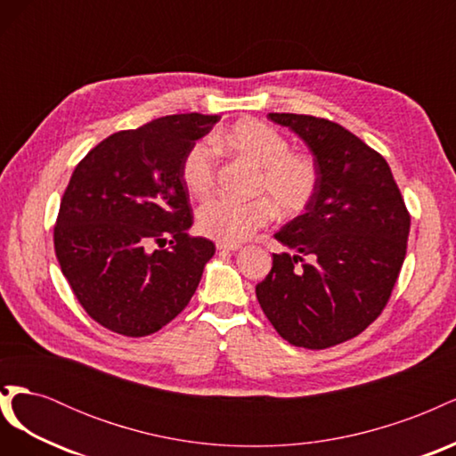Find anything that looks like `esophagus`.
I'll use <instances>...</instances> for the list:
<instances>
[{
  "label": "esophagus",
  "mask_w": 456,
  "mask_h": 456,
  "mask_svg": "<svg viewBox=\"0 0 456 456\" xmlns=\"http://www.w3.org/2000/svg\"><path fill=\"white\" fill-rule=\"evenodd\" d=\"M216 249H218V251H226V253H233V251L241 249V247H240V245H232V243L218 241V243H216Z\"/></svg>",
  "instance_id": "34e87169"
}]
</instances>
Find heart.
I'll use <instances>...</instances> for the list:
<instances>
[{
    "label": "heart",
    "instance_id": "b5f03b06",
    "mask_svg": "<svg viewBox=\"0 0 456 456\" xmlns=\"http://www.w3.org/2000/svg\"><path fill=\"white\" fill-rule=\"evenodd\" d=\"M215 146H226L245 158L258 175L256 194L249 201L213 198L198 211V228L207 238L238 245L265 228L275 215H297L305 211L317 190V167L310 156L289 151L285 136L258 119H241L228 133L218 134ZM216 178V151L213 144L200 142L183 163V181L191 196L209 194Z\"/></svg>",
    "mask_w": 456,
    "mask_h": 456
}]
</instances>
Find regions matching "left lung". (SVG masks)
<instances>
[{
    "mask_svg": "<svg viewBox=\"0 0 456 456\" xmlns=\"http://www.w3.org/2000/svg\"><path fill=\"white\" fill-rule=\"evenodd\" d=\"M268 118L308 146L317 190L302 215L273 233L295 253L272 255L256 298L287 342L323 350L380 315L405 260L411 218L388 163L355 134L314 116Z\"/></svg>",
    "mask_w": 456,
    "mask_h": 456,
    "instance_id": "obj_1",
    "label": "left lung"
}]
</instances>
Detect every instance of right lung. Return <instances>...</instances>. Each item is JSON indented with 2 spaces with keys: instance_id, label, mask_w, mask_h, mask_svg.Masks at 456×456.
Listing matches in <instances>:
<instances>
[{
  "instance_id": "add662e5",
  "label": "right lung",
  "mask_w": 456,
  "mask_h": 456,
  "mask_svg": "<svg viewBox=\"0 0 456 456\" xmlns=\"http://www.w3.org/2000/svg\"><path fill=\"white\" fill-rule=\"evenodd\" d=\"M218 119L175 114L114 133L72 173L54 253L79 305L114 333L146 337L175 320L215 255L211 240L188 236L183 163Z\"/></svg>"
}]
</instances>
